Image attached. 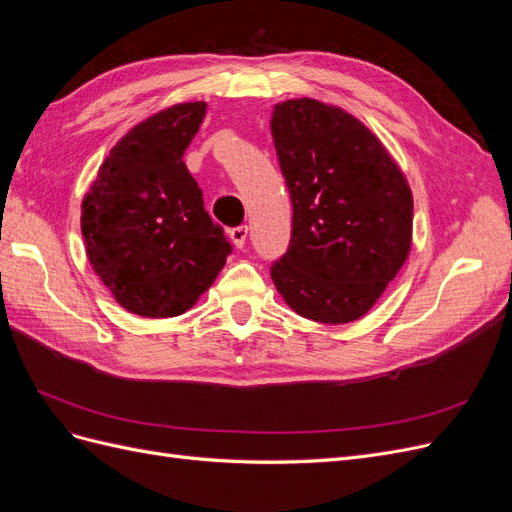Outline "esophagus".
Instances as JSON below:
<instances>
[{"label": "esophagus", "instance_id": "esophagus-1", "mask_svg": "<svg viewBox=\"0 0 512 512\" xmlns=\"http://www.w3.org/2000/svg\"><path fill=\"white\" fill-rule=\"evenodd\" d=\"M230 239H232V243H235L237 247H243L245 239H247V226L241 224V226L230 228Z\"/></svg>", "mask_w": 512, "mask_h": 512}]
</instances>
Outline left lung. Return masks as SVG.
I'll return each instance as SVG.
<instances>
[{
  "label": "left lung",
  "mask_w": 512,
  "mask_h": 512,
  "mask_svg": "<svg viewBox=\"0 0 512 512\" xmlns=\"http://www.w3.org/2000/svg\"><path fill=\"white\" fill-rule=\"evenodd\" d=\"M273 143L292 200L275 288L303 318H361L404 265L412 243V192L359 119L318 100L275 106Z\"/></svg>",
  "instance_id": "8db88e82"
}]
</instances>
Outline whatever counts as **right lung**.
<instances>
[{
	"mask_svg": "<svg viewBox=\"0 0 512 512\" xmlns=\"http://www.w3.org/2000/svg\"><path fill=\"white\" fill-rule=\"evenodd\" d=\"M205 113V102H185L138 123L108 153L83 200L89 262L132 314H183L232 252L183 162Z\"/></svg>",
	"mask_w": 512,
	"mask_h": 512,
	"instance_id": "add662e5",
	"label": "right lung"
}]
</instances>
